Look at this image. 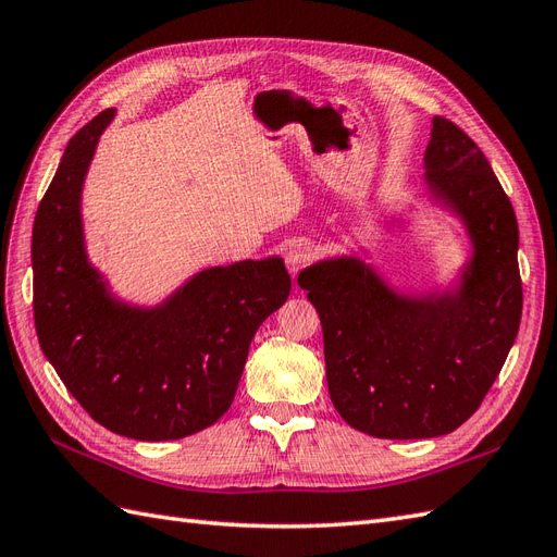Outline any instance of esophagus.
Listing matches in <instances>:
<instances>
[{
    "mask_svg": "<svg viewBox=\"0 0 557 557\" xmlns=\"http://www.w3.org/2000/svg\"><path fill=\"white\" fill-rule=\"evenodd\" d=\"M312 259H315V247H312L306 239L294 242V245L287 249V256H284V261H287V268L292 275H296L298 270L306 268Z\"/></svg>",
    "mask_w": 557,
    "mask_h": 557,
    "instance_id": "34e87169",
    "label": "esophagus"
}]
</instances>
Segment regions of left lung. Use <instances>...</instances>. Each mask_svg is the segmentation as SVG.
<instances>
[{"mask_svg":"<svg viewBox=\"0 0 557 557\" xmlns=\"http://www.w3.org/2000/svg\"><path fill=\"white\" fill-rule=\"evenodd\" d=\"M423 169L428 199L470 239L456 284L397 292L360 256H334L298 275L322 322L336 411L386 440L447 435L473 417L522 315L518 221L487 157L459 126L433 117Z\"/></svg>","mask_w":557,"mask_h":557,"instance_id":"8db88e82","label":"left lung"}]
</instances>
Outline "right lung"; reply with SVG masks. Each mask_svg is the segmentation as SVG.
Wrapping results in <instances>:
<instances>
[{
    "instance_id": "1",
    "label": "right lung",
    "mask_w": 557,
    "mask_h": 557,
    "mask_svg": "<svg viewBox=\"0 0 557 557\" xmlns=\"http://www.w3.org/2000/svg\"><path fill=\"white\" fill-rule=\"evenodd\" d=\"M106 110L67 143L33 227L35 326L65 388L108 431L181 440L233 405L249 344L287 301L280 256L199 270L162 304L143 308L110 292L87 253L82 190Z\"/></svg>"
}]
</instances>
